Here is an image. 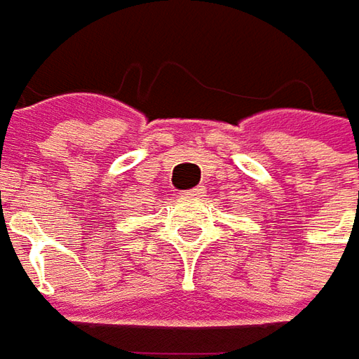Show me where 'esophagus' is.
I'll use <instances>...</instances> for the list:
<instances>
[{
  "instance_id": "34e87169",
  "label": "esophagus",
  "mask_w": 359,
  "mask_h": 359,
  "mask_svg": "<svg viewBox=\"0 0 359 359\" xmlns=\"http://www.w3.org/2000/svg\"><path fill=\"white\" fill-rule=\"evenodd\" d=\"M182 196H189V198H203V196H207V191H205L203 187H196V189H191V191H184Z\"/></svg>"
}]
</instances>
